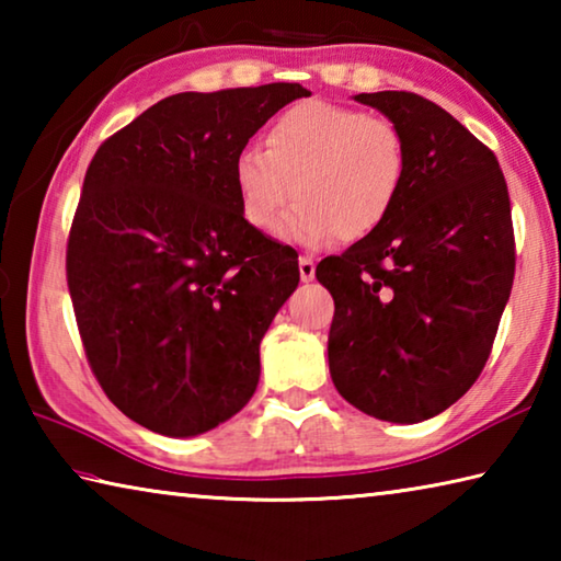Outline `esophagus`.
<instances>
[{
	"instance_id": "34e87169",
	"label": "esophagus",
	"mask_w": 561,
	"mask_h": 561,
	"mask_svg": "<svg viewBox=\"0 0 561 561\" xmlns=\"http://www.w3.org/2000/svg\"><path fill=\"white\" fill-rule=\"evenodd\" d=\"M317 274V262L309 257V254H301L299 257V277L301 282H311Z\"/></svg>"
}]
</instances>
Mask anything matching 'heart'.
Segmentation results:
<instances>
[{
	"mask_svg": "<svg viewBox=\"0 0 561 561\" xmlns=\"http://www.w3.org/2000/svg\"><path fill=\"white\" fill-rule=\"evenodd\" d=\"M405 144L391 121L327 101L279 113L267 150L244 148L234 158V190L244 220L282 240L317 247L339 234L354 242L393 213L405 180Z\"/></svg>",
	"mask_w": 561,
	"mask_h": 561,
	"instance_id": "obj_1",
	"label": "heart"
}]
</instances>
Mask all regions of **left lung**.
Instances as JSON below:
<instances>
[{"label":"left lung","mask_w":561,"mask_h":561,"mask_svg":"<svg viewBox=\"0 0 561 561\" xmlns=\"http://www.w3.org/2000/svg\"><path fill=\"white\" fill-rule=\"evenodd\" d=\"M401 130L405 180L388 220L319 262L334 297L329 371L366 415L421 423L480 376L515 279L510 195L490 148L433 101L358 93Z\"/></svg>","instance_id":"8db88e82"}]
</instances>
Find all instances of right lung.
<instances>
[{"label": "right lung", "instance_id": "add662e5", "mask_svg": "<svg viewBox=\"0 0 561 561\" xmlns=\"http://www.w3.org/2000/svg\"><path fill=\"white\" fill-rule=\"evenodd\" d=\"M299 83L175 93L93 156L66 250L89 364L144 428L193 438L240 413L260 341L299 284L291 247L244 220L234 158Z\"/></svg>", "mask_w": 561, "mask_h": 561}]
</instances>
